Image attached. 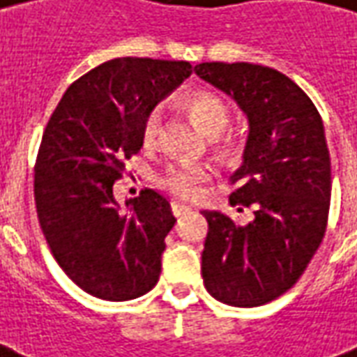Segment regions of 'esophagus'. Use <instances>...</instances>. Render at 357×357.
Instances as JSON below:
<instances>
[{
	"mask_svg": "<svg viewBox=\"0 0 357 357\" xmlns=\"http://www.w3.org/2000/svg\"><path fill=\"white\" fill-rule=\"evenodd\" d=\"M170 208H172V213H174L176 218H181V215H185L187 212H191V208L185 204H181V202H172Z\"/></svg>",
	"mask_w": 357,
	"mask_h": 357,
	"instance_id": "34e87169",
	"label": "esophagus"
}]
</instances>
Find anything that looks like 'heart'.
<instances>
[{
	"label": "heart",
	"instance_id": "1",
	"mask_svg": "<svg viewBox=\"0 0 357 357\" xmlns=\"http://www.w3.org/2000/svg\"><path fill=\"white\" fill-rule=\"evenodd\" d=\"M189 112L199 123V126L210 136H218L231 123V112L227 104L210 92H197L189 98ZM162 113L153 109L145 115L142 123V144L144 147H155L160 138ZM213 176L212 165H168L158 176V183L162 189L172 192L178 199H195L202 191V185Z\"/></svg>",
	"mask_w": 357,
	"mask_h": 357
}]
</instances>
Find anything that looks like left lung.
Instances as JSON below:
<instances>
[{
    "mask_svg": "<svg viewBox=\"0 0 357 357\" xmlns=\"http://www.w3.org/2000/svg\"><path fill=\"white\" fill-rule=\"evenodd\" d=\"M195 73L234 98L250 123L229 200L240 212L252 208L253 219L242 227L202 212L204 286L225 305H265L295 286L326 234L331 158L324 123L303 89L273 68L202 62Z\"/></svg>",
    "mask_w": 357,
    "mask_h": 357,
    "instance_id": "1",
    "label": "left lung"
}]
</instances>
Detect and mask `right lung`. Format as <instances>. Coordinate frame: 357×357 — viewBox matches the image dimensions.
<instances>
[{
	"label": "right lung",
	"mask_w": 357,
	"mask_h": 357,
	"mask_svg": "<svg viewBox=\"0 0 357 357\" xmlns=\"http://www.w3.org/2000/svg\"><path fill=\"white\" fill-rule=\"evenodd\" d=\"M191 73L189 62L115 58L71 84L47 123L33 179L39 225L60 268L98 299H136L158 282L170 204L144 189L121 212L113 183L144 145L145 115Z\"/></svg>",
	"instance_id": "right-lung-1"
}]
</instances>
